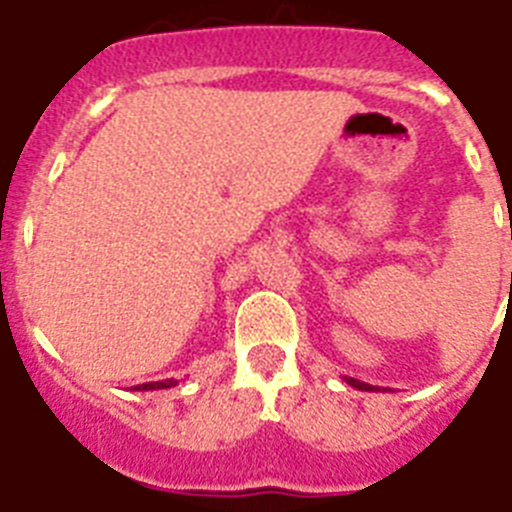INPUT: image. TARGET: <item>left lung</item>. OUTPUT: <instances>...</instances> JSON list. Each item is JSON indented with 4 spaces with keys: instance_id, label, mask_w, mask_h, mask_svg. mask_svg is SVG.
<instances>
[{
    "instance_id": "left-lung-1",
    "label": "left lung",
    "mask_w": 512,
    "mask_h": 512,
    "mask_svg": "<svg viewBox=\"0 0 512 512\" xmlns=\"http://www.w3.org/2000/svg\"><path fill=\"white\" fill-rule=\"evenodd\" d=\"M343 382L351 384V387H356V390H364V392H379L377 387H372V384H366V382H359V379H354V377H343Z\"/></svg>"
}]
</instances>
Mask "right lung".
Masks as SVG:
<instances>
[{"mask_svg": "<svg viewBox=\"0 0 512 512\" xmlns=\"http://www.w3.org/2000/svg\"><path fill=\"white\" fill-rule=\"evenodd\" d=\"M176 379H161V382H146V384H135L130 390L135 392H153V390H169V387H176Z\"/></svg>", "mask_w": 512, "mask_h": 512, "instance_id": "add662e5", "label": "right lung"}]
</instances>
